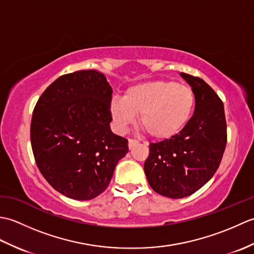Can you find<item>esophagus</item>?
<instances>
[{
  "instance_id": "1",
  "label": "esophagus",
  "mask_w": 254,
  "mask_h": 254,
  "mask_svg": "<svg viewBox=\"0 0 254 254\" xmlns=\"http://www.w3.org/2000/svg\"><path fill=\"white\" fill-rule=\"evenodd\" d=\"M137 143H138V142L136 141V139H132V138H130V139H128V148L132 149L134 146H135V145H136Z\"/></svg>"
}]
</instances>
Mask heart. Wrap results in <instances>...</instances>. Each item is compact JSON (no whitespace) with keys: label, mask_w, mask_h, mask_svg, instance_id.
Returning a JSON list of instances; mask_svg holds the SVG:
<instances>
[{"label":"heart","mask_w":254,"mask_h":254,"mask_svg":"<svg viewBox=\"0 0 254 254\" xmlns=\"http://www.w3.org/2000/svg\"><path fill=\"white\" fill-rule=\"evenodd\" d=\"M194 108L195 95L191 87L163 79L134 84L124 97L113 96L109 101L117 131L126 132L139 113V122L155 139L178 135L190 122Z\"/></svg>","instance_id":"heart-1"}]
</instances>
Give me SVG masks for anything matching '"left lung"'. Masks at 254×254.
Returning a JSON list of instances; mask_svg holds the SVG:
<instances>
[{
  "instance_id": "1",
  "label": "left lung",
  "mask_w": 254,
  "mask_h": 254,
  "mask_svg": "<svg viewBox=\"0 0 254 254\" xmlns=\"http://www.w3.org/2000/svg\"><path fill=\"white\" fill-rule=\"evenodd\" d=\"M195 95L190 122L178 135L149 144L144 171L155 192L170 198L191 195L216 172L227 142L222 100L199 77L180 73Z\"/></svg>"
}]
</instances>
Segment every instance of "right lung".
I'll list each match as a JSON object with an SVG mask.
<instances>
[{
  "label": "right lung",
  "mask_w": 254,
  "mask_h": 254,
  "mask_svg": "<svg viewBox=\"0 0 254 254\" xmlns=\"http://www.w3.org/2000/svg\"><path fill=\"white\" fill-rule=\"evenodd\" d=\"M112 88L96 69L62 75L40 96L30 126L38 168L53 189L86 201L109 185L127 139L112 133Z\"/></svg>",
  "instance_id": "1"
}]
</instances>
